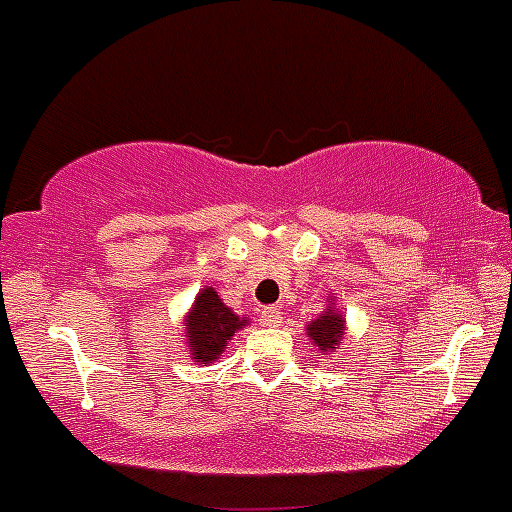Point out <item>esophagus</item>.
Listing matches in <instances>:
<instances>
[{
	"label": "esophagus",
	"instance_id": "34e87169",
	"mask_svg": "<svg viewBox=\"0 0 512 512\" xmlns=\"http://www.w3.org/2000/svg\"><path fill=\"white\" fill-rule=\"evenodd\" d=\"M262 323L269 325V328H277L282 323V311L277 306H267L262 308Z\"/></svg>",
	"mask_w": 512,
	"mask_h": 512
}]
</instances>
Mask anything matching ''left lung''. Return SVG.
<instances>
[{"mask_svg":"<svg viewBox=\"0 0 512 512\" xmlns=\"http://www.w3.org/2000/svg\"><path fill=\"white\" fill-rule=\"evenodd\" d=\"M308 338H313L320 350H330L333 345H338V340L342 338V316L328 308L323 316L308 325Z\"/></svg>","mask_w":512,"mask_h":512,"instance_id":"left-lung-1","label":"left lung"}]
</instances>
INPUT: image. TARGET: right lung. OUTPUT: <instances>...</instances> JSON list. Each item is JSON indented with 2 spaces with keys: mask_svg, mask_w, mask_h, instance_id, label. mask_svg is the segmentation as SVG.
Here are the masks:
<instances>
[{
  "mask_svg": "<svg viewBox=\"0 0 512 512\" xmlns=\"http://www.w3.org/2000/svg\"><path fill=\"white\" fill-rule=\"evenodd\" d=\"M240 325H245V320H240L228 306H223L216 291H201L187 325L189 352H192L194 362H213Z\"/></svg>",
  "mask_w": 512,
  "mask_h": 512,
  "instance_id": "1",
  "label": "right lung"
}]
</instances>
